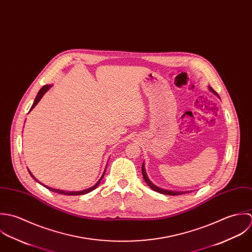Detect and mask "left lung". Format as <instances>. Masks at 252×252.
Segmentation results:
<instances>
[{
  "mask_svg": "<svg viewBox=\"0 0 252 252\" xmlns=\"http://www.w3.org/2000/svg\"><path fill=\"white\" fill-rule=\"evenodd\" d=\"M208 90H209L213 94H215L216 96L219 97V95H218L210 87H208ZM219 98H220V97H219ZM141 168H142V175H143V178H144L145 182L147 183V185L151 188L152 190H154V191H156V192H158V193L163 194V195H169V196H177V195H181V194H186V193L192 192V191H172V190H166V189H162V188H160V187H158L157 185H155V184L152 182L151 180L149 179V177H148V175H147V173H146V170H145V164H144V162L142 163Z\"/></svg>",
  "mask_w": 252,
  "mask_h": 252,
  "instance_id": "obj_1",
  "label": "left lung"
}]
</instances>
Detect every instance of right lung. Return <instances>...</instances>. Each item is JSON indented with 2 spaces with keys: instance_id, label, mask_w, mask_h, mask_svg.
Wrapping results in <instances>:
<instances>
[{
  "instance_id": "1",
  "label": "right lung",
  "mask_w": 252,
  "mask_h": 252,
  "mask_svg": "<svg viewBox=\"0 0 252 252\" xmlns=\"http://www.w3.org/2000/svg\"><path fill=\"white\" fill-rule=\"evenodd\" d=\"M51 85H46V86H44L40 91H39V93H38V94H37V96H36V98H35V100H34V103H33V105H32V107H31V109H30V111L31 110H33V108L40 102V100L42 99V97L44 96V94L51 89ZM29 111V112H30ZM107 167V166H106ZM106 167H105V170H104V172H103V174H102V176L100 177V179L97 181V183L94 185V186H93V187H91V188H88V189H86V190H82V191H64V190H59V189H54V188H51V187H49V186H47V185H44V184H42L33 174H32V172L28 169V171H29V173H30V175L33 177V179L35 180V181H37L38 183H40V184H42L44 187H46L47 189H49V190H51L52 192H55V193H58V194H62V195H67V196H79V195H85V194H88V193H90V192H92V191H94V190H95L97 187H98V185H99V183H100L101 180H102V178H103V176H104V174H105V171H106Z\"/></svg>"
}]
</instances>
